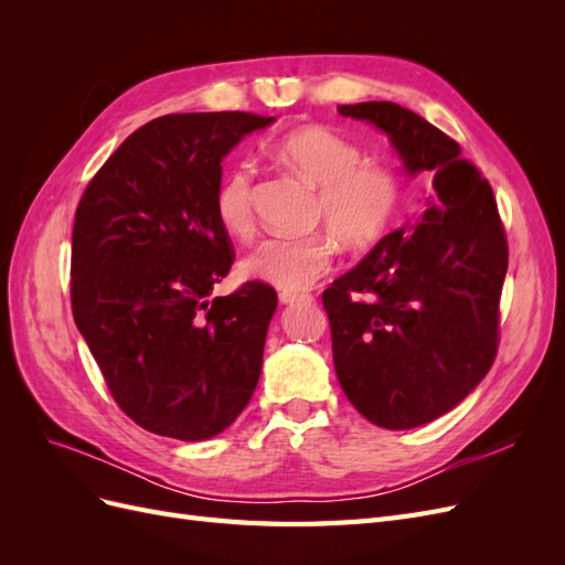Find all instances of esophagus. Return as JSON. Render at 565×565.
I'll list each match as a JSON object with an SVG mask.
<instances>
[{
	"mask_svg": "<svg viewBox=\"0 0 565 565\" xmlns=\"http://www.w3.org/2000/svg\"><path fill=\"white\" fill-rule=\"evenodd\" d=\"M280 303H306V301H313L311 295H297V292H280Z\"/></svg>",
	"mask_w": 565,
	"mask_h": 565,
	"instance_id": "esophagus-1",
	"label": "esophagus"
}]
</instances>
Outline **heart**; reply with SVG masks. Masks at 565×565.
<instances>
[{
	"mask_svg": "<svg viewBox=\"0 0 565 565\" xmlns=\"http://www.w3.org/2000/svg\"><path fill=\"white\" fill-rule=\"evenodd\" d=\"M273 156L318 188L316 218L349 249L370 247L396 224L403 207V179L386 162L322 127H299L273 143ZM216 218L226 233L249 237L254 231L252 169L241 164L216 188ZM328 233L270 235L241 262L245 278L301 292L316 285L334 264Z\"/></svg>",
	"mask_w": 565,
	"mask_h": 565,
	"instance_id": "obj_1",
	"label": "heart"
}]
</instances>
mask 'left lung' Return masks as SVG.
I'll return each instance as SVG.
<instances>
[{
  "instance_id": "8db88e82",
  "label": "left lung",
  "mask_w": 565,
  "mask_h": 565,
  "mask_svg": "<svg viewBox=\"0 0 565 565\" xmlns=\"http://www.w3.org/2000/svg\"><path fill=\"white\" fill-rule=\"evenodd\" d=\"M337 110L384 131L405 172L431 181L415 224L322 292L351 405L384 429H415L465 401L494 361L507 237L490 183L450 136L391 100Z\"/></svg>"
}]
</instances>
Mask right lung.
<instances>
[{
	"label": "right lung",
	"mask_w": 565,
	"mask_h": 565,
	"mask_svg": "<svg viewBox=\"0 0 565 565\" xmlns=\"http://www.w3.org/2000/svg\"><path fill=\"white\" fill-rule=\"evenodd\" d=\"M270 122L252 113L152 119L113 152L77 204L75 324L115 403L146 431L212 438L259 382L276 289H212L233 266L216 218L221 160Z\"/></svg>",
	"instance_id": "obj_1"
}]
</instances>
